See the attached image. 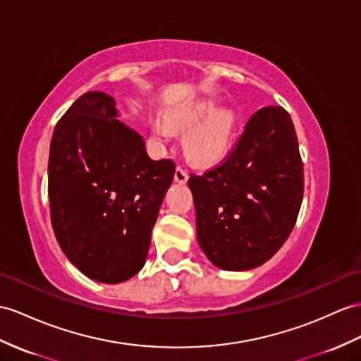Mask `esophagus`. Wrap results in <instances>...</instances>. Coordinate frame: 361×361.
<instances>
[{
    "label": "esophagus",
    "instance_id": "obj_1",
    "mask_svg": "<svg viewBox=\"0 0 361 361\" xmlns=\"http://www.w3.org/2000/svg\"><path fill=\"white\" fill-rule=\"evenodd\" d=\"M174 180L178 183H185L188 180V173L182 169V166H178L174 171Z\"/></svg>",
    "mask_w": 361,
    "mask_h": 361
}]
</instances>
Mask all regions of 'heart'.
<instances>
[{"instance_id":"1","label":"heart","mask_w":361,"mask_h":361,"mask_svg":"<svg viewBox=\"0 0 361 361\" xmlns=\"http://www.w3.org/2000/svg\"><path fill=\"white\" fill-rule=\"evenodd\" d=\"M216 110L214 102H200L185 110L170 111L165 116L171 128L188 131L185 148L195 162L214 164L230 150L235 124L234 114L228 110ZM168 126L161 121L153 122V135L157 142L169 144L171 140L173 133Z\"/></svg>"}]
</instances>
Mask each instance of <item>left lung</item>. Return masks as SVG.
Here are the masks:
<instances>
[{
  "mask_svg": "<svg viewBox=\"0 0 361 361\" xmlns=\"http://www.w3.org/2000/svg\"><path fill=\"white\" fill-rule=\"evenodd\" d=\"M202 251L225 271L263 265L282 248L303 199V162L291 116L283 107L260 109L226 159L191 174Z\"/></svg>",
  "mask_w": 361,
  "mask_h": 361,
  "instance_id": "left-lung-1",
  "label": "left lung"
}]
</instances>
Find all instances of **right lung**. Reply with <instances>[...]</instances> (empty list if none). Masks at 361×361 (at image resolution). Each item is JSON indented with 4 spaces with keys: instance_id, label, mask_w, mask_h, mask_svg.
Here are the masks:
<instances>
[{
    "instance_id": "1",
    "label": "right lung",
    "mask_w": 361,
    "mask_h": 361,
    "mask_svg": "<svg viewBox=\"0 0 361 361\" xmlns=\"http://www.w3.org/2000/svg\"><path fill=\"white\" fill-rule=\"evenodd\" d=\"M174 170L171 159L148 156L111 96L78 98L58 121L49 154L51 226L67 259L101 283L137 274Z\"/></svg>"
}]
</instances>
